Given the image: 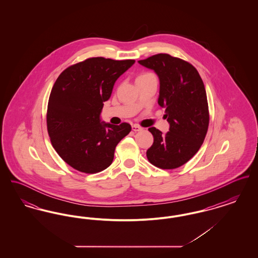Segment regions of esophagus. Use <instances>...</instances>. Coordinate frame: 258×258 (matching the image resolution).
<instances>
[{
  "label": "esophagus",
  "instance_id": "1",
  "mask_svg": "<svg viewBox=\"0 0 258 258\" xmlns=\"http://www.w3.org/2000/svg\"><path fill=\"white\" fill-rule=\"evenodd\" d=\"M132 127H133V131H134V132H140V131L143 130V128H142L141 126H139L138 124H134Z\"/></svg>",
  "mask_w": 258,
  "mask_h": 258
}]
</instances>
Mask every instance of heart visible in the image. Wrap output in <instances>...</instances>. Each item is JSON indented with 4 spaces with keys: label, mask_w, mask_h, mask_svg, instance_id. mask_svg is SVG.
Segmentation results:
<instances>
[{
    "label": "heart",
    "mask_w": 258,
    "mask_h": 258,
    "mask_svg": "<svg viewBox=\"0 0 258 258\" xmlns=\"http://www.w3.org/2000/svg\"><path fill=\"white\" fill-rule=\"evenodd\" d=\"M152 75H154V74H150V73H143V74H139L136 79H138V78H144V77H149V76H152Z\"/></svg>",
    "instance_id": "1"
}]
</instances>
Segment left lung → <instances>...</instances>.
I'll return each mask as SVG.
<instances>
[{
    "label": "left lung",
    "mask_w": 258,
    "mask_h": 258,
    "mask_svg": "<svg viewBox=\"0 0 258 258\" xmlns=\"http://www.w3.org/2000/svg\"><path fill=\"white\" fill-rule=\"evenodd\" d=\"M138 62L160 78L159 104L170 124L166 135L156 127L149 132L154 143L147 159L161 169H175L190 160L201 147L209 126V107L204 83L197 69L169 54H157Z\"/></svg>",
    "instance_id": "8db88e82"
}]
</instances>
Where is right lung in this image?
Masks as SVG:
<instances>
[{"instance_id":"add662e5","label":"right lung","mask_w":258,"mask_h":258,"mask_svg":"<svg viewBox=\"0 0 258 258\" xmlns=\"http://www.w3.org/2000/svg\"><path fill=\"white\" fill-rule=\"evenodd\" d=\"M135 62L89 58L66 69L54 83L47 132L55 151L74 169L88 174L106 169L115 148L132 131L130 123L100 122V112L116 80Z\"/></svg>"}]
</instances>
